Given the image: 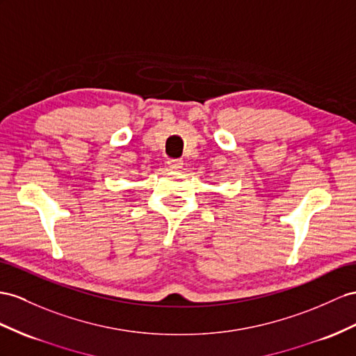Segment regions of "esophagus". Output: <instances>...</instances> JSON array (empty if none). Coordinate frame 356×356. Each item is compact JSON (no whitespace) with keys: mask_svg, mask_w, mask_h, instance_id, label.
I'll list each match as a JSON object with an SVG mask.
<instances>
[{"mask_svg":"<svg viewBox=\"0 0 356 356\" xmlns=\"http://www.w3.org/2000/svg\"><path fill=\"white\" fill-rule=\"evenodd\" d=\"M167 163H168V167H170L171 170H175V171L180 170L181 165H184V162H181L180 159H168Z\"/></svg>","mask_w":356,"mask_h":356,"instance_id":"34e87169","label":"esophagus"}]
</instances>
